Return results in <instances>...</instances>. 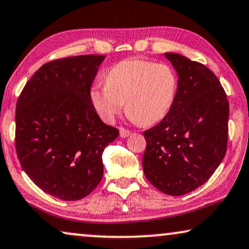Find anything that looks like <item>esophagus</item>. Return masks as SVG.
<instances>
[{
	"mask_svg": "<svg viewBox=\"0 0 249 249\" xmlns=\"http://www.w3.org/2000/svg\"><path fill=\"white\" fill-rule=\"evenodd\" d=\"M130 134H131V132L128 130H125V128H121V130H119V137H121L122 139L127 138Z\"/></svg>",
	"mask_w": 249,
	"mask_h": 249,
	"instance_id": "1",
	"label": "esophagus"
}]
</instances>
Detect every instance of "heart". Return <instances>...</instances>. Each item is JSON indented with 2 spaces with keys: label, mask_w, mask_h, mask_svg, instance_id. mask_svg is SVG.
Here are the masks:
<instances>
[{
  "label": "heart",
  "mask_w": 249,
  "mask_h": 249,
  "mask_svg": "<svg viewBox=\"0 0 249 249\" xmlns=\"http://www.w3.org/2000/svg\"><path fill=\"white\" fill-rule=\"evenodd\" d=\"M178 77L165 64L127 59L109 69L106 85H95L91 102L105 122L111 123L126 102V114L143 126L160 122L173 107Z\"/></svg>",
  "instance_id": "1"
}]
</instances>
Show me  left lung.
<instances>
[{"label":"left lung","mask_w":249,"mask_h":249,"mask_svg":"<svg viewBox=\"0 0 249 249\" xmlns=\"http://www.w3.org/2000/svg\"><path fill=\"white\" fill-rule=\"evenodd\" d=\"M178 74V92L166 117L143 132L145 178L170 196L203 185L223 160L228 144L229 102L206 66L165 53Z\"/></svg>","instance_id":"8db88e82"}]
</instances>
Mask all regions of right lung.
I'll return each mask as SVG.
<instances>
[{
	"label": "right lung",
	"mask_w": 249,
	"mask_h": 249,
	"mask_svg": "<svg viewBox=\"0 0 249 249\" xmlns=\"http://www.w3.org/2000/svg\"><path fill=\"white\" fill-rule=\"evenodd\" d=\"M105 58L86 54L43 65L17 102L16 149L22 170L61 200H79L97 188L104 175L102 152L118 137L90 98Z\"/></svg>",
	"instance_id": "add662e5"
}]
</instances>
